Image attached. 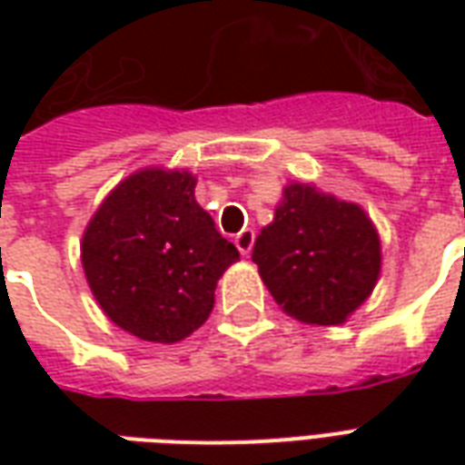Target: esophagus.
<instances>
[{"instance_id":"obj_1","label":"esophagus","mask_w":465,"mask_h":465,"mask_svg":"<svg viewBox=\"0 0 465 465\" xmlns=\"http://www.w3.org/2000/svg\"><path fill=\"white\" fill-rule=\"evenodd\" d=\"M253 239H256V233L252 232V229H243V232L236 233V239H233V243H236V249L243 253V256H249L253 249Z\"/></svg>"}]
</instances>
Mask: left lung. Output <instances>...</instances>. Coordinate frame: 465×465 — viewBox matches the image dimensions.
<instances>
[{
  "instance_id": "1",
  "label": "left lung",
  "mask_w": 465,
  "mask_h": 465,
  "mask_svg": "<svg viewBox=\"0 0 465 465\" xmlns=\"http://www.w3.org/2000/svg\"><path fill=\"white\" fill-rule=\"evenodd\" d=\"M252 262L283 313L309 326H341L381 276V236L361 203L289 182Z\"/></svg>"
}]
</instances>
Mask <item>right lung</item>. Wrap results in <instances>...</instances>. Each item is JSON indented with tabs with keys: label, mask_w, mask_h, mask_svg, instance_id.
I'll list each match as a JSON object with an SVG mask.
<instances>
[{
	"label": "right lung",
	"mask_w": 465,
	"mask_h": 465,
	"mask_svg": "<svg viewBox=\"0 0 465 465\" xmlns=\"http://www.w3.org/2000/svg\"><path fill=\"white\" fill-rule=\"evenodd\" d=\"M189 169L143 166L106 193L82 233V266L106 319L149 343H179L213 309L239 252L199 206Z\"/></svg>",
	"instance_id": "add662e5"
}]
</instances>
